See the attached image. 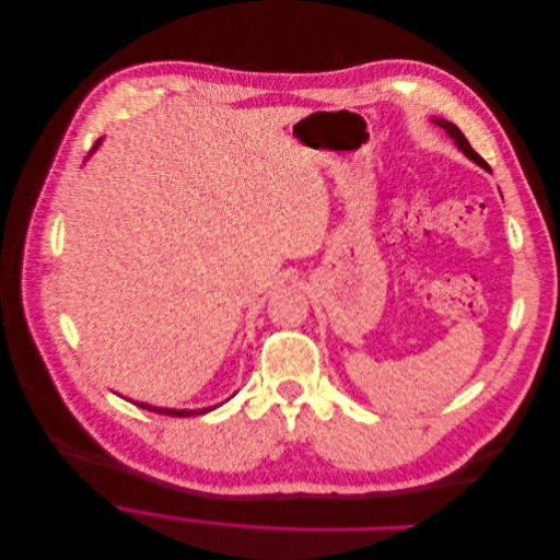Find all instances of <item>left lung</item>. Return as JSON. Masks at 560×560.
<instances>
[{
	"instance_id": "left-lung-1",
	"label": "left lung",
	"mask_w": 560,
	"mask_h": 560,
	"mask_svg": "<svg viewBox=\"0 0 560 560\" xmlns=\"http://www.w3.org/2000/svg\"><path fill=\"white\" fill-rule=\"evenodd\" d=\"M436 124H439V126H441L445 132H448V135L455 139V143L459 145V150H462L464 154H468V156H470L475 163H479L481 167L490 170V165H488V163H486V161H483V159H481V156H479V154L472 150V145L468 143V139L464 137V132H462L457 126H453V124H448V121H436Z\"/></svg>"
}]
</instances>
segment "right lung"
<instances>
[{"label": "right lung", "mask_w": 560, "mask_h": 560, "mask_svg": "<svg viewBox=\"0 0 560 560\" xmlns=\"http://www.w3.org/2000/svg\"><path fill=\"white\" fill-rule=\"evenodd\" d=\"M96 145H98V141H96ZM137 406H141L145 410H152V412H159V415H167V417H198V415H205V412L218 408V406H211V408H200V410H172V408H156V406H150V404H137Z\"/></svg>", "instance_id": "add662e5"}]
</instances>
